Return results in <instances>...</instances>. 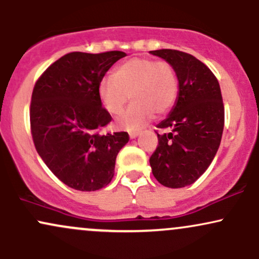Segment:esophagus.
<instances>
[{"label": "esophagus", "instance_id": "34e87169", "mask_svg": "<svg viewBox=\"0 0 259 259\" xmlns=\"http://www.w3.org/2000/svg\"><path fill=\"white\" fill-rule=\"evenodd\" d=\"M140 135V132L138 130V132H132L129 134V136H130V139H136L138 138V136Z\"/></svg>", "mask_w": 259, "mask_h": 259}]
</instances>
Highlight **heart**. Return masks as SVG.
<instances>
[{"label":"heart","mask_w":259,"mask_h":259,"mask_svg":"<svg viewBox=\"0 0 259 259\" xmlns=\"http://www.w3.org/2000/svg\"><path fill=\"white\" fill-rule=\"evenodd\" d=\"M179 81L174 67L165 61L134 57L118 65L112 76L99 82L97 96L106 112L117 115L130 99L132 106L118 118L117 125L138 132L154 118L174 106Z\"/></svg>","instance_id":"obj_1"}]
</instances>
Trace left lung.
I'll return each instance as SVG.
<instances>
[{"label": "left lung", "instance_id": "obj_1", "mask_svg": "<svg viewBox=\"0 0 259 259\" xmlns=\"http://www.w3.org/2000/svg\"><path fill=\"white\" fill-rule=\"evenodd\" d=\"M151 55L174 67L179 92L169 115L157 125L158 136L150 158L152 173L163 186L179 189L194 184L214 158L224 129L221 86L206 64L189 53L157 50Z\"/></svg>", "mask_w": 259, "mask_h": 259}]
</instances>
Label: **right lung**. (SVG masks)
Returning a JSON list of instances; mask_svg holds the SVG:
<instances>
[{
	"label": "right lung",
	"instance_id": "right-lung-1",
	"mask_svg": "<svg viewBox=\"0 0 259 259\" xmlns=\"http://www.w3.org/2000/svg\"><path fill=\"white\" fill-rule=\"evenodd\" d=\"M125 52H72L50 65L31 96V135L38 156L62 183L96 191L111 183L125 132L101 134L112 119L97 86Z\"/></svg>",
	"mask_w": 259,
	"mask_h": 259
}]
</instances>
